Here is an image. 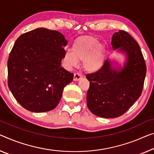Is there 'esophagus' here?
<instances>
[{
	"label": "esophagus",
	"instance_id": "obj_1",
	"mask_svg": "<svg viewBox=\"0 0 154 154\" xmlns=\"http://www.w3.org/2000/svg\"><path fill=\"white\" fill-rule=\"evenodd\" d=\"M82 79V75L79 73H75L74 75V81H78L80 79Z\"/></svg>",
	"mask_w": 154,
	"mask_h": 154
}]
</instances>
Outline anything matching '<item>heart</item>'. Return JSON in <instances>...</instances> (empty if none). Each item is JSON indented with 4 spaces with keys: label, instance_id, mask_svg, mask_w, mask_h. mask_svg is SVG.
<instances>
[{
    "label": "heart",
    "instance_id": "obj_1",
    "mask_svg": "<svg viewBox=\"0 0 154 154\" xmlns=\"http://www.w3.org/2000/svg\"><path fill=\"white\" fill-rule=\"evenodd\" d=\"M106 49L93 36L77 38L72 46V53L66 52L63 60L68 69L75 67L82 60V67L89 73H96L103 68L105 61Z\"/></svg>",
    "mask_w": 154,
    "mask_h": 154
}]
</instances>
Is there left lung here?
<instances>
[{
	"label": "left lung",
	"instance_id": "8db88e82",
	"mask_svg": "<svg viewBox=\"0 0 154 154\" xmlns=\"http://www.w3.org/2000/svg\"><path fill=\"white\" fill-rule=\"evenodd\" d=\"M112 45L113 50L119 48L126 55L124 67L118 69L107 59L100 71L86 75L90 82L87 107L97 116L106 118L120 116L138 100L146 72L140 46L127 32L113 34Z\"/></svg>",
	"mask_w": 154,
	"mask_h": 154
}]
</instances>
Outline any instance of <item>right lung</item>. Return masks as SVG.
I'll use <instances>...</instances> for the list:
<instances>
[{
  "instance_id": "1",
  "label": "right lung",
  "mask_w": 154,
  "mask_h": 154,
  "mask_svg": "<svg viewBox=\"0 0 154 154\" xmlns=\"http://www.w3.org/2000/svg\"><path fill=\"white\" fill-rule=\"evenodd\" d=\"M67 41L61 33L38 28L18 38L8 61V87L18 103L33 112L58 105L74 74L61 67Z\"/></svg>"
}]
</instances>
